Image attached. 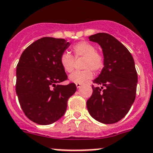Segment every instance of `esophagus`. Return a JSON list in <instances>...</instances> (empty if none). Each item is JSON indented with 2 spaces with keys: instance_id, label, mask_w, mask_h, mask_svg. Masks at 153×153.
<instances>
[{
  "instance_id": "1",
  "label": "esophagus",
  "mask_w": 153,
  "mask_h": 153,
  "mask_svg": "<svg viewBox=\"0 0 153 153\" xmlns=\"http://www.w3.org/2000/svg\"><path fill=\"white\" fill-rule=\"evenodd\" d=\"M81 86H82V85H81V83H76V88H77V89L80 88Z\"/></svg>"
}]
</instances>
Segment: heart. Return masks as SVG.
Masks as SVG:
<instances>
[{
  "mask_svg": "<svg viewBox=\"0 0 153 153\" xmlns=\"http://www.w3.org/2000/svg\"><path fill=\"white\" fill-rule=\"evenodd\" d=\"M73 51L76 57H82L85 58L83 68L86 69L80 71H75L71 74L69 79L71 82L75 83H83L92 77L93 74L91 69L95 71H99L103 67V57L100 54L96 52V48L93 45L87 42H81L73 47ZM60 63L65 72L71 73L74 71V57L67 52H64L61 54L60 57Z\"/></svg>",
  "mask_w": 153,
  "mask_h": 153,
  "instance_id": "1",
  "label": "heart"
}]
</instances>
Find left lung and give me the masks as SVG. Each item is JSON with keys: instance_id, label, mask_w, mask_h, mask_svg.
<instances>
[{"instance_id": "obj_1", "label": "left lung", "mask_w": 153, "mask_h": 153, "mask_svg": "<svg viewBox=\"0 0 153 153\" xmlns=\"http://www.w3.org/2000/svg\"><path fill=\"white\" fill-rule=\"evenodd\" d=\"M89 40L102 49L104 67L93 80L92 96L86 102L89 113L103 124H114L123 118L136 97L137 73L134 60L127 48L108 33H97Z\"/></svg>"}]
</instances>
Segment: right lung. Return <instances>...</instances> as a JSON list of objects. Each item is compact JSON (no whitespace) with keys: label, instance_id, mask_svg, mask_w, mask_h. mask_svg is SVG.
Wrapping results in <instances>:
<instances>
[{"label":"right lung","instance_id":"right-lung-1","mask_svg":"<svg viewBox=\"0 0 153 153\" xmlns=\"http://www.w3.org/2000/svg\"><path fill=\"white\" fill-rule=\"evenodd\" d=\"M71 45L64 39L44 37L28 46L16 66V92L26 117L41 125L63 117L67 101L76 91L74 83L61 85L67 76L60 63Z\"/></svg>","mask_w":153,"mask_h":153}]
</instances>
